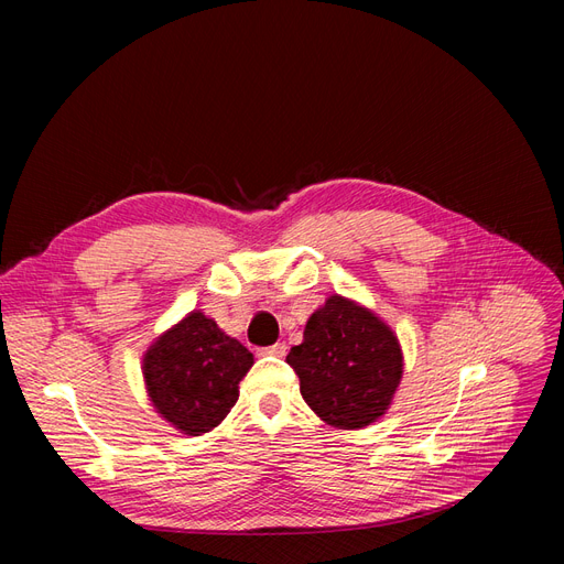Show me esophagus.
<instances>
[{"mask_svg": "<svg viewBox=\"0 0 564 564\" xmlns=\"http://www.w3.org/2000/svg\"><path fill=\"white\" fill-rule=\"evenodd\" d=\"M259 355H270V357H284L286 355V346L284 344H275V346H268V348H261Z\"/></svg>", "mask_w": 564, "mask_h": 564, "instance_id": "obj_1", "label": "esophagus"}]
</instances>
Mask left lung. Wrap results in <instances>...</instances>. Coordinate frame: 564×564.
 <instances>
[{"label": "left lung", "instance_id": "obj_1", "mask_svg": "<svg viewBox=\"0 0 564 564\" xmlns=\"http://www.w3.org/2000/svg\"><path fill=\"white\" fill-rule=\"evenodd\" d=\"M301 395L332 429L357 431L392 404L404 371L398 334L367 305L332 294L308 317L303 344L286 355Z\"/></svg>", "mask_w": 564, "mask_h": 564}]
</instances>
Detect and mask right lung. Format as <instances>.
Wrapping results in <instances>:
<instances>
[{
    "label": "right lung",
    "mask_w": 564,
    "mask_h": 564,
    "mask_svg": "<svg viewBox=\"0 0 564 564\" xmlns=\"http://www.w3.org/2000/svg\"><path fill=\"white\" fill-rule=\"evenodd\" d=\"M253 355L202 311L187 313L152 340L143 381L155 412L183 435L214 431L240 398Z\"/></svg>",
    "instance_id": "add662e5"
}]
</instances>
